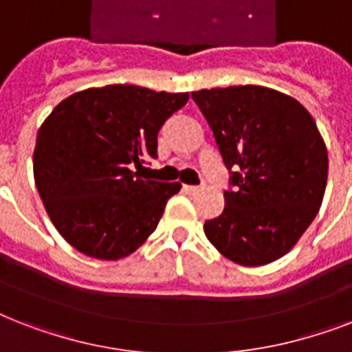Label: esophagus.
I'll return each instance as SVG.
<instances>
[{
    "label": "esophagus",
    "instance_id": "1",
    "mask_svg": "<svg viewBox=\"0 0 352 352\" xmlns=\"http://www.w3.org/2000/svg\"><path fill=\"white\" fill-rule=\"evenodd\" d=\"M184 190L188 193H197L199 190H203V186H192V184H184Z\"/></svg>",
    "mask_w": 352,
    "mask_h": 352
}]
</instances>
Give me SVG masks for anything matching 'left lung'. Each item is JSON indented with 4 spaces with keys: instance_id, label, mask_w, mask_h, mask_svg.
<instances>
[{
    "instance_id": "8db88e82",
    "label": "left lung",
    "mask_w": 352,
    "mask_h": 352,
    "mask_svg": "<svg viewBox=\"0 0 352 352\" xmlns=\"http://www.w3.org/2000/svg\"><path fill=\"white\" fill-rule=\"evenodd\" d=\"M192 98L230 170L225 210L204 223V234L237 265L276 261L322 206L329 157L316 122L292 96L261 85L201 89Z\"/></svg>"
}]
</instances>
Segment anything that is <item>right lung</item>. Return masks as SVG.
<instances>
[{
  "label": "right lung",
  "mask_w": 352,
  "mask_h": 352,
  "mask_svg": "<svg viewBox=\"0 0 352 352\" xmlns=\"http://www.w3.org/2000/svg\"><path fill=\"white\" fill-rule=\"evenodd\" d=\"M188 93L91 87L58 104L38 129L34 182L52 225L85 256L117 261L153 234L179 182L144 181L157 135Z\"/></svg>",
  "instance_id": "add662e5"
}]
</instances>
